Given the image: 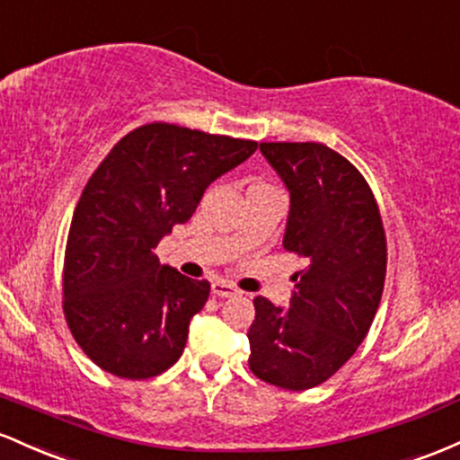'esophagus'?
Masks as SVG:
<instances>
[{
  "label": "esophagus",
  "instance_id": "1",
  "mask_svg": "<svg viewBox=\"0 0 460 460\" xmlns=\"http://www.w3.org/2000/svg\"><path fill=\"white\" fill-rule=\"evenodd\" d=\"M213 293L217 297H234V296H239V288H234L230 285V282H226V280H215L213 282Z\"/></svg>",
  "mask_w": 460,
  "mask_h": 460
}]
</instances>
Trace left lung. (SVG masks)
<instances>
[{
	"mask_svg": "<svg viewBox=\"0 0 460 460\" xmlns=\"http://www.w3.org/2000/svg\"><path fill=\"white\" fill-rule=\"evenodd\" d=\"M288 190L282 245L306 258L288 306L256 297L250 369L304 391L326 383L367 337L383 297L386 241L378 204L352 163L322 143H261Z\"/></svg>",
	"mask_w": 460,
	"mask_h": 460,
	"instance_id": "1",
	"label": "left lung"
}]
</instances>
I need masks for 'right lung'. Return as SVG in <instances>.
Listing matches in <instances>:
<instances>
[{
	"label": "right lung",
	"mask_w": 460,
	"mask_h": 460,
	"mask_svg": "<svg viewBox=\"0 0 460 460\" xmlns=\"http://www.w3.org/2000/svg\"><path fill=\"white\" fill-rule=\"evenodd\" d=\"M254 141L149 123L121 138L82 190L65 252V317L97 367L146 380L182 356L210 285L154 254Z\"/></svg>",
	"instance_id": "obj_1"
}]
</instances>
